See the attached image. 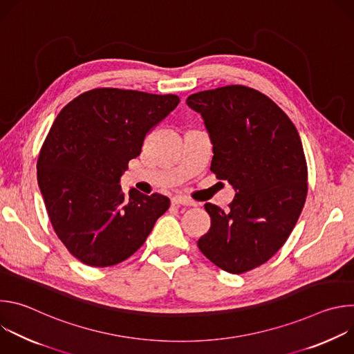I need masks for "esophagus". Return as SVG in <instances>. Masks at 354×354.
Masks as SVG:
<instances>
[{
    "label": "esophagus",
    "instance_id": "34e87169",
    "mask_svg": "<svg viewBox=\"0 0 354 354\" xmlns=\"http://www.w3.org/2000/svg\"><path fill=\"white\" fill-rule=\"evenodd\" d=\"M172 205L174 206H179V205H182V206H194L196 203H194L193 200L187 198L186 196H175L172 198Z\"/></svg>",
    "mask_w": 354,
    "mask_h": 354
}]
</instances>
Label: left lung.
Returning a JSON list of instances; mask_svg holds the SVG:
<instances>
[{
    "mask_svg": "<svg viewBox=\"0 0 354 354\" xmlns=\"http://www.w3.org/2000/svg\"><path fill=\"white\" fill-rule=\"evenodd\" d=\"M213 144L212 171L235 190L228 210L206 203L212 227L197 246L220 269L241 274L284 245L307 197V162L288 116L248 86L228 85L186 99Z\"/></svg>",
    "mask_w": 354,
    "mask_h": 354,
    "instance_id": "obj_1",
    "label": "left lung"
}]
</instances>
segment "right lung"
Wrapping results in <instances>:
<instances>
[{
  "instance_id": "1",
  "label": "right lung",
  "mask_w": 354,
  "mask_h": 354,
  "mask_svg": "<svg viewBox=\"0 0 354 354\" xmlns=\"http://www.w3.org/2000/svg\"><path fill=\"white\" fill-rule=\"evenodd\" d=\"M179 104L176 95L97 88L56 118L37 160V183L52 225L78 261L118 265L145 242L169 198L122 192L120 178L147 133Z\"/></svg>"
}]
</instances>
